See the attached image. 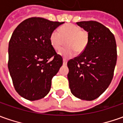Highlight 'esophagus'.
<instances>
[{"mask_svg":"<svg viewBox=\"0 0 123 123\" xmlns=\"http://www.w3.org/2000/svg\"><path fill=\"white\" fill-rule=\"evenodd\" d=\"M67 60L66 58H63V65H67Z\"/></svg>","mask_w":123,"mask_h":123,"instance_id":"esophagus-1","label":"esophagus"}]
</instances>
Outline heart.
Here are the masks:
<instances>
[{"label": "heart", "instance_id": "heart-1", "mask_svg": "<svg viewBox=\"0 0 123 123\" xmlns=\"http://www.w3.org/2000/svg\"><path fill=\"white\" fill-rule=\"evenodd\" d=\"M66 41V46L60 52V55L69 58L85 50L89 42V33L85 30L73 23L65 24L59 29L53 30L50 36V42L55 50L59 51Z\"/></svg>", "mask_w": 123, "mask_h": 123}]
</instances>
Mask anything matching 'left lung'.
Listing matches in <instances>:
<instances>
[{
  "mask_svg": "<svg viewBox=\"0 0 123 123\" xmlns=\"http://www.w3.org/2000/svg\"><path fill=\"white\" fill-rule=\"evenodd\" d=\"M77 24L89 33L85 50L67 62L69 88L77 98L93 100L111 84L117 59V44L113 33L102 23L95 21Z\"/></svg>",
  "mask_w": 123,
  "mask_h": 123,
  "instance_id": "left-lung-1",
  "label": "left lung"
}]
</instances>
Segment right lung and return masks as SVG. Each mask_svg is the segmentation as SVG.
<instances>
[{"label":"right lung","mask_w":123,"mask_h":123,"mask_svg":"<svg viewBox=\"0 0 123 123\" xmlns=\"http://www.w3.org/2000/svg\"><path fill=\"white\" fill-rule=\"evenodd\" d=\"M64 22L30 17L15 28L9 43L8 68L16 92L33 101L47 95L62 58L50 42L51 32Z\"/></svg>","instance_id":"obj_1"}]
</instances>
